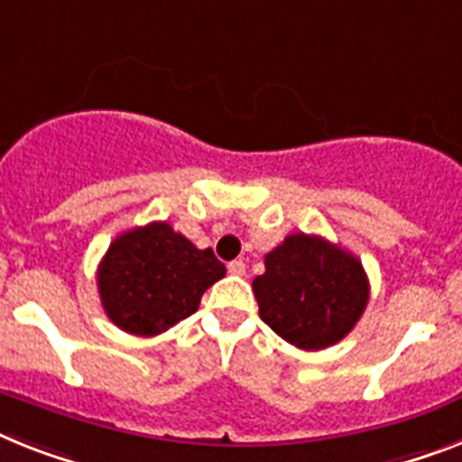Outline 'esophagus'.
Returning a JSON list of instances; mask_svg holds the SVG:
<instances>
[{"label": "esophagus", "mask_w": 462, "mask_h": 462, "mask_svg": "<svg viewBox=\"0 0 462 462\" xmlns=\"http://www.w3.org/2000/svg\"><path fill=\"white\" fill-rule=\"evenodd\" d=\"M226 269L231 276H245V262H243V259H234V262H228Z\"/></svg>", "instance_id": "obj_1"}]
</instances>
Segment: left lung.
I'll use <instances>...</instances> for the list:
<instances>
[{
	"label": "left lung",
	"mask_w": 462,
	"mask_h": 462,
	"mask_svg": "<svg viewBox=\"0 0 462 462\" xmlns=\"http://www.w3.org/2000/svg\"><path fill=\"white\" fill-rule=\"evenodd\" d=\"M253 281L259 319L285 342L319 352L345 337L368 304V276L352 253L321 236L291 234Z\"/></svg>",
	"instance_id": "left-lung-1"
}]
</instances>
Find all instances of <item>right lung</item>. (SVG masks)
<instances>
[{
    "mask_svg": "<svg viewBox=\"0 0 462 462\" xmlns=\"http://www.w3.org/2000/svg\"><path fill=\"white\" fill-rule=\"evenodd\" d=\"M224 273L226 266L209 247L198 250L167 222H151L110 243L97 281L110 321L151 337L196 314L203 292Z\"/></svg>",
    "mask_w": 462,
    "mask_h": 462,
    "instance_id": "right-lung-1",
    "label": "right lung"
}]
</instances>
